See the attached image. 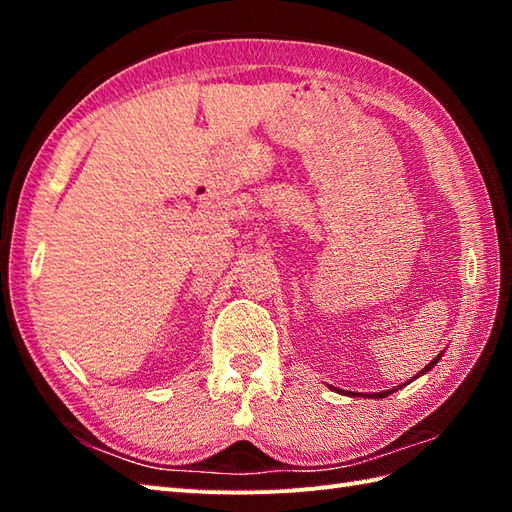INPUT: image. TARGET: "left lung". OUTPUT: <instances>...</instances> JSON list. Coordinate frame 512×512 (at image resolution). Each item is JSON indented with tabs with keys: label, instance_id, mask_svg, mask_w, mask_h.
Wrapping results in <instances>:
<instances>
[{
	"label": "left lung",
	"instance_id": "obj_1",
	"mask_svg": "<svg viewBox=\"0 0 512 512\" xmlns=\"http://www.w3.org/2000/svg\"><path fill=\"white\" fill-rule=\"evenodd\" d=\"M440 358H442V354H438L436 358H433V361L427 365V367H424L422 369V372H418L416 376H413V378H409V383H413V380H416L418 376H422V374H427V372H431V369H433V365H436L438 361H440ZM409 383H402V385H398V387H394V389H387V391H378V394H365L367 398H385V396H389V394H394V391H398L400 387H405V385H409ZM332 389H336V387H332ZM341 391V389H339ZM343 394H347V391H343ZM347 396H363V394H354V391H350V394H347Z\"/></svg>",
	"mask_w": 512,
	"mask_h": 512
}]
</instances>
